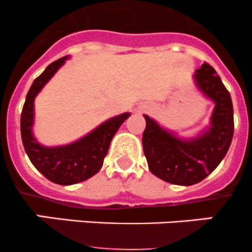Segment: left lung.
<instances>
[{"label": "left lung", "instance_id": "8db88e82", "mask_svg": "<svg viewBox=\"0 0 252 252\" xmlns=\"http://www.w3.org/2000/svg\"><path fill=\"white\" fill-rule=\"evenodd\" d=\"M192 79L197 90L215 103L210 123L199 133L190 138L179 136L144 114L142 147L149 169L164 182L184 187L200 183L217 168L234 133L232 97L220 75L204 63Z\"/></svg>", "mask_w": 252, "mask_h": 252}]
</instances>
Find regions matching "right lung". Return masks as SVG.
I'll return each instance as SVG.
<instances>
[{
	"instance_id": "1",
	"label": "right lung",
	"mask_w": 252,
	"mask_h": 252,
	"mask_svg": "<svg viewBox=\"0 0 252 252\" xmlns=\"http://www.w3.org/2000/svg\"><path fill=\"white\" fill-rule=\"evenodd\" d=\"M70 56L60 58L47 65L34 80L25 97L20 117V133L28 157L35 168L50 182L60 185H73L84 182L101 169L112 138L130 113L118 114L102 122L86 135L65 145L45 146L34 135L35 98L51 78L69 60Z\"/></svg>"
}]
</instances>
